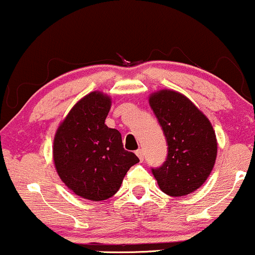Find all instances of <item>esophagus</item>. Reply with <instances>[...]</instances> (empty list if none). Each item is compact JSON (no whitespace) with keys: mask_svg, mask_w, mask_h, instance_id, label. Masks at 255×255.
Instances as JSON below:
<instances>
[{"mask_svg":"<svg viewBox=\"0 0 255 255\" xmlns=\"http://www.w3.org/2000/svg\"><path fill=\"white\" fill-rule=\"evenodd\" d=\"M135 154L137 157H139V159L141 160V162L144 160V151H142L141 148H137V150L135 151Z\"/></svg>","mask_w":255,"mask_h":255,"instance_id":"obj_1","label":"esophagus"}]
</instances>
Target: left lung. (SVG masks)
<instances>
[{
	"label": "left lung",
	"mask_w": 255,
	"mask_h": 255,
	"mask_svg": "<svg viewBox=\"0 0 255 255\" xmlns=\"http://www.w3.org/2000/svg\"><path fill=\"white\" fill-rule=\"evenodd\" d=\"M150 105L168 142V156L152 168L165 194H191L207 180L217 157V139L209 119L186 96L160 90L150 96Z\"/></svg>",
	"instance_id": "obj_1"
}]
</instances>
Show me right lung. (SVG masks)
Wrapping results in <instances>:
<instances>
[{
	"label": "right lung",
	"instance_id": "add662e5",
	"mask_svg": "<svg viewBox=\"0 0 255 255\" xmlns=\"http://www.w3.org/2000/svg\"><path fill=\"white\" fill-rule=\"evenodd\" d=\"M111 98L91 92L81 98L54 137L52 156L62 182L79 197L101 201L113 197L130 166L139 162L124 148L121 133L105 125Z\"/></svg>",
	"mask_w": 255,
	"mask_h": 255
}]
</instances>
